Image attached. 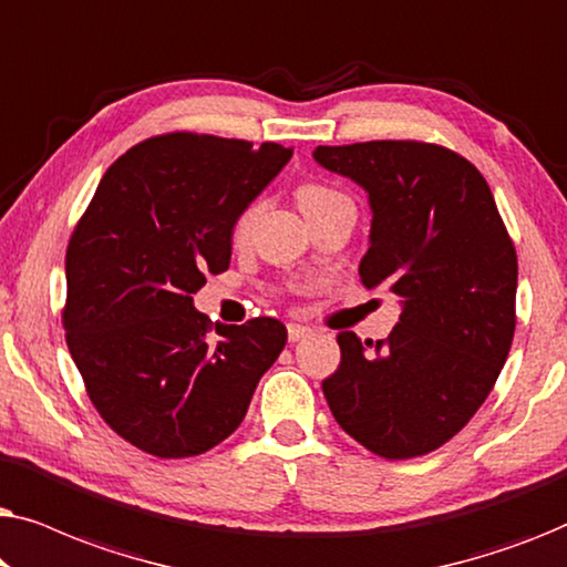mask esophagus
<instances>
[{"label":"esophagus","mask_w":567,"mask_h":567,"mask_svg":"<svg viewBox=\"0 0 567 567\" xmlns=\"http://www.w3.org/2000/svg\"><path fill=\"white\" fill-rule=\"evenodd\" d=\"M309 332H312V328H307V324H297V322L289 324V340H291V343H297V340L307 338Z\"/></svg>","instance_id":"esophagus-1"}]
</instances>
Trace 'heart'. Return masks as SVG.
<instances>
[{
	"mask_svg": "<svg viewBox=\"0 0 567 567\" xmlns=\"http://www.w3.org/2000/svg\"><path fill=\"white\" fill-rule=\"evenodd\" d=\"M338 198H343V193H338L336 188H330V185H322V183H305V185H299V190H297V200L305 214H312V212H317V208L328 206ZM260 212H262V200L258 198V200H252V204H247L243 212L237 214L235 224H231V239H235V243H245V239L250 237L252 224L260 216Z\"/></svg>",
	"mask_w": 567,
	"mask_h": 567,
	"instance_id": "1",
	"label": "heart"
}]
</instances>
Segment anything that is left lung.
<instances>
[{
  "label": "left lung",
  "instance_id": "1",
  "mask_svg": "<svg viewBox=\"0 0 567 567\" xmlns=\"http://www.w3.org/2000/svg\"><path fill=\"white\" fill-rule=\"evenodd\" d=\"M315 159L369 193L374 219L361 284L402 301L392 336L371 351L355 332H340L324 400L371 454L436 452L477 413L508 359L514 239L480 169L446 146L384 138L317 146Z\"/></svg>",
  "mask_w": 567,
  "mask_h": 567
}]
</instances>
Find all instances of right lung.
Wrapping results in <instances>:
<instances>
[{
  "label": "right lung",
  "mask_w": 567,
  "mask_h": 567,
  "mask_svg": "<svg viewBox=\"0 0 567 567\" xmlns=\"http://www.w3.org/2000/svg\"><path fill=\"white\" fill-rule=\"evenodd\" d=\"M291 146L193 131L152 136L107 167L66 247L61 322L100 417L159 460L237 431L286 346L274 317L214 324L193 307L231 260L237 214Z\"/></svg>",
  "instance_id": "1"
}]
</instances>
